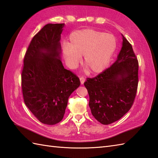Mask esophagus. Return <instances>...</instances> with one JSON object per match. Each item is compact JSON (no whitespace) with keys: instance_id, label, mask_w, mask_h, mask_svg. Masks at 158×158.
Returning a JSON list of instances; mask_svg holds the SVG:
<instances>
[{"instance_id":"1","label":"esophagus","mask_w":158,"mask_h":158,"mask_svg":"<svg viewBox=\"0 0 158 158\" xmlns=\"http://www.w3.org/2000/svg\"><path fill=\"white\" fill-rule=\"evenodd\" d=\"M85 81V79L84 78V77H80V81H81V85H83V83H84Z\"/></svg>"}]
</instances>
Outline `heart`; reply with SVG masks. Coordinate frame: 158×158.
Returning <instances> with one entry per match:
<instances>
[{
	"label": "heart",
	"instance_id": "obj_1",
	"mask_svg": "<svg viewBox=\"0 0 158 158\" xmlns=\"http://www.w3.org/2000/svg\"><path fill=\"white\" fill-rule=\"evenodd\" d=\"M117 46L115 36L112 34L84 29L73 32L68 44H64L62 52L66 63L75 68L84 56V64L90 71L98 73L109 66Z\"/></svg>",
	"mask_w": 158,
	"mask_h": 158
}]
</instances>
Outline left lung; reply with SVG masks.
I'll return each mask as SVG.
<instances>
[{"mask_svg":"<svg viewBox=\"0 0 158 158\" xmlns=\"http://www.w3.org/2000/svg\"><path fill=\"white\" fill-rule=\"evenodd\" d=\"M122 35V48L116 61L84 85L94 118L104 125L112 123L132 107L139 83V62L132 47Z\"/></svg>","mask_w":158,"mask_h":158,"instance_id":"1","label":"left lung"}]
</instances>
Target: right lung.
Listing matches in <instances>:
<instances>
[{"mask_svg": "<svg viewBox=\"0 0 158 158\" xmlns=\"http://www.w3.org/2000/svg\"><path fill=\"white\" fill-rule=\"evenodd\" d=\"M64 23H48L35 35L23 59V98L39 122L54 125L63 119L68 99L80 85L64 67L60 39Z\"/></svg>", "mask_w": 158, "mask_h": 158, "instance_id": "add662e5", "label": "right lung"}]
</instances>
